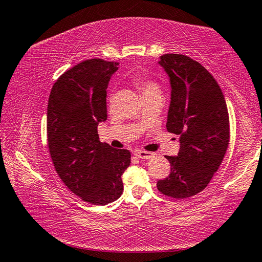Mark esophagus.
Masks as SVG:
<instances>
[{"label": "esophagus", "instance_id": "1", "mask_svg": "<svg viewBox=\"0 0 262 262\" xmlns=\"http://www.w3.org/2000/svg\"><path fill=\"white\" fill-rule=\"evenodd\" d=\"M155 154H152V152H147V151H142V150H136L134 151V156H136L137 158L140 159H150L154 157Z\"/></svg>", "mask_w": 262, "mask_h": 262}]
</instances>
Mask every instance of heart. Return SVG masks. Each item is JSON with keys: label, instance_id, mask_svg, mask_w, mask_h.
I'll use <instances>...</instances> for the list:
<instances>
[{"label": "heart", "instance_id": "obj_1", "mask_svg": "<svg viewBox=\"0 0 262 262\" xmlns=\"http://www.w3.org/2000/svg\"><path fill=\"white\" fill-rule=\"evenodd\" d=\"M134 83L137 87V89H139L142 93V95H143V97L149 96V95H154V94H160L159 84L155 81H151V80L137 78L134 80Z\"/></svg>", "mask_w": 262, "mask_h": 262}]
</instances>
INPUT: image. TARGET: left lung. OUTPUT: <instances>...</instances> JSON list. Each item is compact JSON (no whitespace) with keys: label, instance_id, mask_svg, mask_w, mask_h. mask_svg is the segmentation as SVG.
<instances>
[{"label":"left lung","instance_id":"1","mask_svg":"<svg viewBox=\"0 0 262 262\" xmlns=\"http://www.w3.org/2000/svg\"><path fill=\"white\" fill-rule=\"evenodd\" d=\"M159 64L170 81L167 130L180 135L177 157L166 156L170 173L157 182L165 196L192 197L203 191L221 165L229 144V116L220 85L198 61L166 54Z\"/></svg>","mask_w":262,"mask_h":262}]
</instances>
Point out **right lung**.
I'll return each instance as SVG.
<instances>
[{
    "label": "right lung",
    "mask_w": 262,
    "mask_h": 262,
    "mask_svg": "<svg viewBox=\"0 0 262 262\" xmlns=\"http://www.w3.org/2000/svg\"><path fill=\"white\" fill-rule=\"evenodd\" d=\"M117 61L93 58L66 71L52 85L47 112L49 154L60 180L83 202L106 205L121 196L130 152L99 142L106 88Z\"/></svg>",
    "instance_id": "add662e5"
}]
</instances>
